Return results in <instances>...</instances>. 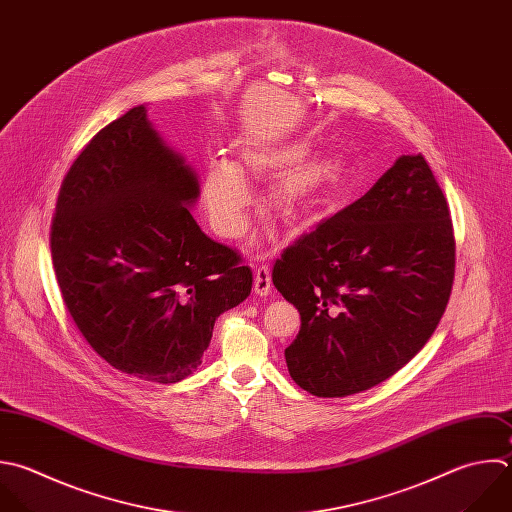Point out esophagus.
Segmentation results:
<instances>
[{"mask_svg": "<svg viewBox=\"0 0 512 512\" xmlns=\"http://www.w3.org/2000/svg\"><path fill=\"white\" fill-rule=\"evenodd\" d=\"M272 290V278H270V268L266 264L258 266L254 272V292L258 296H268Z\"/></svg>", "mask_w": 512, "mask_h": 512, "instance_id": "obj_1", "label": "esophagus"}]
</instances>
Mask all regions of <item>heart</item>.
<instances>
[{"label":"heart","instance_id":"b5f03b06","mask_svg":"<svg viewBox=\"0 0 512 512\" xmlns=\"http://www.w3.org/2000/svg\"><path fill=\"white\" fill-rule=\"evenodd\" d=\"M332 164H314L292 174L270 200L274 210L286 222H296L306 198L330 178ZM204 200L212 228L224 238H236L246 228L252 190L242 170L226 160H216L208 166L204 178Z\"/></svg>","mask_w":512,"mask_h":512}]
</instances>
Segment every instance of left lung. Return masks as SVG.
Masks as SVG:
<instances>
[{
	"mask_svg": "<svg viewBox=\"0 0 512 512\" xmlns=\"http://www.w3.org/2000/svg\"><path fill=\"white\" fill-rule=\"evenodd\" d=\"M446 198L418 156H402L354 204L302 234L274 262L276 290L298 308L284 350L292 380L322 398L396 374L436 330L454 282Z\"/></svg>",
	"mask_w": 512,
	"mask_h": 512,
	"instance_id": "8db88e82",
	"label": "left lung"
}]
</instances>
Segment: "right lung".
I'll use <instances>...</instances> for the list:
<instances>
[{
    "label": "right lung",
    "instance_id": "obj_1",
    "mask_svg": "<svg viewBox=\"0 0 512 512\" xmlns=\"http://www.w3.org/2000/svg\"><path fill=\"white\" fill-rule=\"evenodd\" d=\"M198 194L144 106L100 130L60 186L50 248L64 304L108 364L148 382L190 376L216 318L252 290L240 254L190 214Z\"/></svg>",
    "mask_w": 512,
    "mask_h": 512
}]
</instances>
